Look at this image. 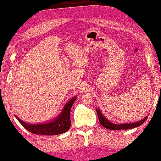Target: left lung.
Listing matches in <instances>:
<instances>
[{
	"mask_svg": "<svg viewBox=\"0 0 161 161\" xmlns=\"http://www.w3.org/2000/svg\"><path fill=\"white\" fill-rule=\"evenodd\" d=\"M97 113L98 117H99L100 124L102 125L103 127L108 129L109 130H126V129H133V128H136L145 122L147 119V117H146L144 118L143 119L139 121V122H136V123H130V124H113L110 122V121H108L106 117H104L102 115V113H101V111L97 108Z\"/></svg>",
	"mask_w": 161,
	"mask_h": 161,
	"instance_id": "left-lung-1",
	"label": "left lung"
}]
</instances>
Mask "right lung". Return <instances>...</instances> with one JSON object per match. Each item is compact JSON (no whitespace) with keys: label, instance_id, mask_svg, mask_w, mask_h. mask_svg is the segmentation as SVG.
I'll return each instance as SVG.
<instances>
[{"label":"right lung","instance_id":"add662e5","mask_svg":"<svg viewBox=\"0 0 161 161\" xmlns=\"http://www.w3.org/2000/svg\"><path fill=\"white\" fill-rule=\"evenodd\" d=\"M76 99V97H73L71 99L68 103L65 104L63 110L62 111L60 115H58L55 119L51 121L50 122L39 124H31L24 122V121H22L16 116L15 117L21 125L32 133L37 134V135L47 136L58 135V134L67 132L71 126L70 111L72 105L74 104Z\"/></svg>","mask_w":161,"mask_h":161}]
</instances>
